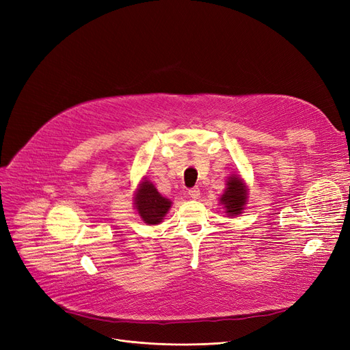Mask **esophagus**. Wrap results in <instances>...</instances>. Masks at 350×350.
<instances>
[{
  "label": "esophagus",
  "instance_id": "esophagus-1",
  "mask_svg": "<svg viewBox=\"0 0 350 350\" xmlns=\"http://www.w3.org/2000/svg\"><path fill=\"white\" fill-rule=\"evenodd\" d=\"M189 196H190L191 199H199V196H200L199 187H191V189L189 190Z\"/></svg>",
  "mask_w": 350,
  "mask_h": 350
}]
</instances>
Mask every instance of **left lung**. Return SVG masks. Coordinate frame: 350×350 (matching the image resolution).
<instances>
[{"instance_id": "left-lung-1", "label": "left lung", "mask_w": 350, "mask_h": 350, "mask_svg": "<svg viewBox=\"0 0 350 350\" xmlns=\"http://www.w3.org/2000/svg\"><path fill=\"white\" fill-rule=\"evenodd\" d=\"M245 186L240 177H230L225 193L221 196V204L227 208L230 217L239 215L245 204Z\"/></svg>"}]
</instances>
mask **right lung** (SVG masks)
<instances>
[{"label": "right lung", "instance_id": "add662e5", "mask_svg": "<svg viewBox=\"0 0 350 350\" xmlns=\"http://www.w3.org/2000/svg\"><path fill=\"white\" fill-rule=\"evenodd\" d=\"M135 206H137L139 217L146 224L155 225V224L161 222L167 211L170 209L172 202L163 198L150 182L144 180L137 191V198H135Z\"/></svg>", "mask_w": 350, "mask_h": 350}]
</instances>
